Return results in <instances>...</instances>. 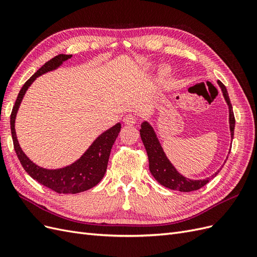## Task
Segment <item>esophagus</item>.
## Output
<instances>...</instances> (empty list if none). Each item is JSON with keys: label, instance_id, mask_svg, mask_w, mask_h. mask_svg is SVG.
I'll list each match as a JSON object with an SVG mask.
<instances>
[{"label": "esophagus", "instance_id": "1", "mask_svg": "<svg viewBox=\"0 0 257 257\" xmlns=\"http://www.w3.org/2000/svg\"><path fill=\"white\" fill-rule=\"evenodd\" d=\"M136 116L133 115V114H126L124 115L123 118V122L124 124H126V125H134V124L136 123Z\"/></svg>", "mask_w": 257, "mask_h": 257}]
</instances>
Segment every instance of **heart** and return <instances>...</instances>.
<instances>
[{"label":"heart","mask_w":257,"mask_h":257,"mask_svg":"<svg viewBox=\"0 0 257 257\" xmlns=\"http://www.w3.org/2000/svg\"><path fill=\"white\" fill-rule=\"evenodd\" d=\"M163 73H164L165 75L168 74V73H169V69H168L167 67H164V68H163Z\"/></svg>","instance_id":"1"}]
</instances>
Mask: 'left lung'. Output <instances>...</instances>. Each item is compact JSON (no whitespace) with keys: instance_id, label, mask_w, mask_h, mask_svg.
Wrapping results in <instances>:
<instances>
[{"instance_id":"8db88e82","label":"left lung","mask_w":257,"mask_h":257,"mask_svg":"<svg viewBox=\"0 0 257 257\" xmlns=\"http://www.w3.org/2000/svg\"><path fill=\"white\" fill-rule=\"evenodd\" d=\"M217 83L220 84L225 100H226V103L229 107V126L232 139L235 130L234 111H232V106L226 88H225V85L221 81H217ZM141 137L146 148L148 159H149L150 172L152 176L155 178V180L160 182L163 186H165V188H168L170 190H176L179 192L196 191L199 190L200 188H203L204 185H206L220 172V170H217L214 175L204 179V180H190V179L179 174L176 168L172 165V163L168 161L158 141L157 135H155L153 128L148 122H144L142 124Z\"/></svg>"}]
</instances>
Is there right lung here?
I'll return each instance as SVG.
<instances>
[{"label": "right lung", "instance_id": "obj_1", "mask_svg": "<svg viewBox=\"0 0 257 257\" xmlns=\"http://www.w3.org/2000/svg\"><path fill=\"white\" fill-rule=\"evenodd\" d=\"M71 57L72 54H58V56L52 58L48 62H46L23 84L11 113V130L14 142V149L16 151L22 167L38 183L43 184L46 188L59 194H76L87 191L93 188V186H95L102 180L106 173L112 145L121 130V124L116 123L114 126L100 135L78 161L75 162L71 166L62 169L48 170L38 167L23 153L17 141L16 131H15V119H16V113L18 111L22 97L30 87V84L36 79V77L57 68Z\"/></svg>", "mask_w": 257, "mask_h": 257}]
</instances>
